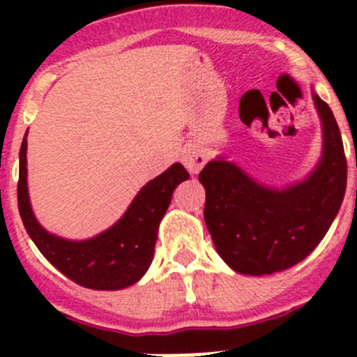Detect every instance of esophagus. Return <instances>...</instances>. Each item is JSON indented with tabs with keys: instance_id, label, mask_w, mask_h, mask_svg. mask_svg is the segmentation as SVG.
Returning <instances> with one entry per match:
<instances>
[{
	"instance_id": "obj_1",
	"label": "esophagus",
	"mask_w": 357,
	"mask_h": 357,
	"mask_svg": "<svg viewBox=\"0 0 357 357\" xmlns=\"http://www.w3.org/2000/svg\"><path fill=\"white\" fill-rule=\"evenodd\" d=\"M182 162H184V166L188 168V172L191 173V175H197V173L206 166L207 157L206 153L197 146V144H193V146L185 148Z\"/></svg>"
}]
</instances>
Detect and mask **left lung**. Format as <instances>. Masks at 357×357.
Returning a JSON list of instances; mask_svg holds the SVG:
<instances>
[{"label":"left lung","mask_w":357,"mask_h":357,"mask_svg":"<svg viewBox=\"0 0 357 357\" xmlns=\"http://www.w3.org/2000/svg\"><path fill=\"white\" fill-rule=\"evenodd\" d=\"M324 153L314 172L284 189L268 188L218 157L198 181L206 188L204 218L218 254L234 272L270 275L295 266L314 250L342 207L347 159L333 110L318 94Z\"/></svg>","instance_id":"left-lung-1"}]
</instances>
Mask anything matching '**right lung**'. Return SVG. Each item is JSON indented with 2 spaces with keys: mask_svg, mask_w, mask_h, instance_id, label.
<instances>
[{
  "mask_svg": "<svg viewBox=\"0 0 357 357\" xmlns=\"http://www.w3.org/2000/svg\"><path fill=\"white\" fill-rule=\"evenodd\" d=\"M189 173L175 162L141 189L127 213L102 234L71 241L44 230L28 198L26 135L19 150L17 206L23 225L40 254L73 282L91 289H123L135 284L153 259L157 230L172 202V195Z\"/></svg>",
  "mask_w": 357,
  "mask_h": 357,
  "instance_id": "add662e5",
  "label": "right lung"
}]
</instances>
